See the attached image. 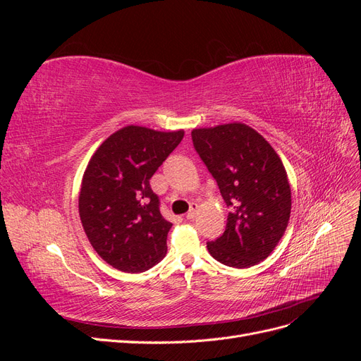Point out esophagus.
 <instances>
[{"mask_svg": "<svg viewBox=\"0 0 361 361\" xmlns=\"http://www.w3.org/2000/svg\"><path fill=\"white\" fill-rule=\"evenodd\" d=\"M197 209H199V204H197V203H192V204L190 206V211H188V214H187L188 220H192V218H195V214H197Z\"/></svg>", "mask_w": 361, "mask_h": 361, "instance_id": "34e87169", "label": "esophagus"}]
</instances>
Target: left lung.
Returning <instances> with one entry per match:
<instances>
[{"label":"left lung","mask_w":361,"mask_h":361,"mask_svg":"<svg viewBox=\"0 0 361 361\" xmlns=\"http://www.w3.org/2000/svg\"><path fill=\"white\" fill-rule=\"evenodd\" d=\"M192 143L227 204L224 233L207 250L233 268H250L276 248L289 223L290 185L285 166L251 126L233 122L191 130Z\"/></svg>","instance_id":"8db88e82"}]
</instances>
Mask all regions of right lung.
Masks as SVG:
<instances>
[{
    "instance_id": "add662e5",
    "label": "right lung",
    "mask_w": 361,
    "mask_h": 361,
    "mask_svg": "<svg viewBox=\"0 0 361 361\" xmlns=\"http://www.w3.org/2000/svg\"><path fill=\"white\" fill-rule=\"evenodd\" d=\"M183 135V129L128 125L105 138L87 164L80 218L92 247L113 268L135 274L166 256L171 223L149 180Z\"/></svg>"
}]
</instances>
